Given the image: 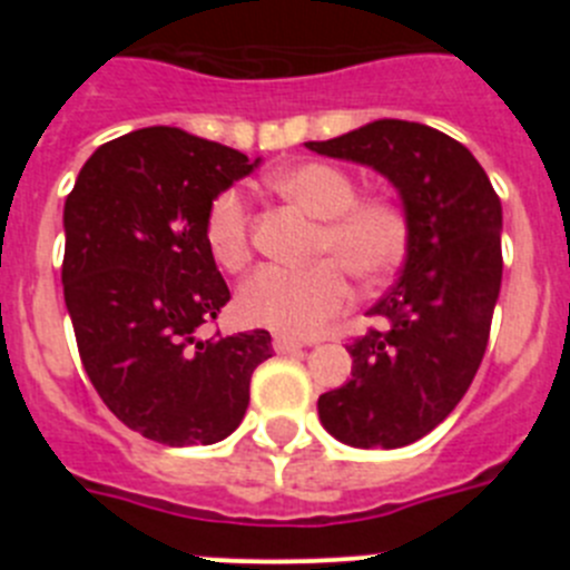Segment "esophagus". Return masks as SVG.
I'll list each match as a JSON object with an SVG mask.
<instances>
[{"label":"esophagus","instance_id":"1","mask_svg":"<svg viewBox=\"0 0 570 570\" xmlns=\"http://www.w3.org/2000/svg\"><path fill=\"white\" fill-rule=\"evenodd\" d=\"M274 351L276 354H296L302 351V342L294 336H274Z\"/></svg>","mask_w":570,"mask_h":570}]
</instances>
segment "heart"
I'll return each mask as SVG.
<instances>
[{
  "label": "heart",
  "mask_w": 570,
  "mask_h": 570,
  "mask_svg": "<svg viewBox=\"0 0 570 570\" xmlns=\"http://www.w3.org/2000/svg\"><path fill=\"white\" fill-rule=\"evenodd\" d=\"M285 203L320 219L314 256H328L311 268H259L239 285L236 314L245 325L288 336L320 334L351 302L354 274L376 285L396 271L407 248V216L396 199L362 196L342 168L328 163H296L265 179ZM205 242L225 271L250 259V210L239 190H223L205 214Z\"/></svg>",
  "instance_id": "b5f03b06"
}]
</instances>
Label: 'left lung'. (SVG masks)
I'll return each instance as SVG.
<instances>
[{"mask_svg":"<svg viewBox=\"0 0 570 570\" xmlns=\"http://www.w3.org/2000/svg\"><path fill=\"white\" fill-rule=\"evenodd\" d=\"M305 148L367 165L394 185L407 216L405 265L347 345L351 380L322 394L320 422L354 448L422 440L476 376L502 285V205L471 150L436 128L376 119Z\"/></svg>","mask_w":570,"mask_h":570,"instance_id":"8db88e82","label":"left lung"}]
</instances>
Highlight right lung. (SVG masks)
Returning a JSON list of instances; mask_svg holds the SVG:
<instances>
[{"mask_svg":"<svg viewBox=\"0 0 570 570\" xmlns=\"http://www.w3.org/2000/svg\"><path fill=\"white\" fill-rule=\"evenodd\" d=\"M256 165L159 125L94 150L65 199L62 285L82 365L110 414L163 445L234 434L271 356L268 331L196 336L230 299L205 214Z\"/></svg>","mask_w":570,"mask_h":570,"instance_id":"add662e5","label":"right lung"}]
</instances>
